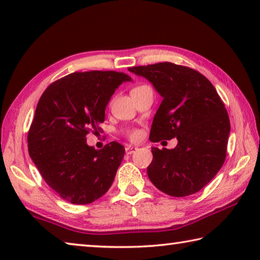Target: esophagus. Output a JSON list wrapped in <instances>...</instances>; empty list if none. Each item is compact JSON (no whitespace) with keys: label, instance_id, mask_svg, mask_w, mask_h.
<instances>
[{"label":"esophagus","instance_id":"esophagus-1","mask_svg":"<svg viewBox=\"0 0 260 260\" xmlns=\"http://www.w3.org/2000/svg\"><path fill=\"white\" fill-rule=\"evenodd\" d=\"M136 150H138V148H136V147H132V146H127L126 147V153H127V155H132V153H134Z\"/></svg>","mask_w":260,"mask_h":260}]
</instances>
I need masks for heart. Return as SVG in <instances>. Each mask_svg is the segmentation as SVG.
I'll return each instance as SVG.
<instances>
[{"label":"heart","mask_w":260,"mask_h":260,"mask_svg":"<svg viewBox=\"0 0 260 260\" xmlns=\"http://www.w3.org/2000/svg\"><path fill=\"white\" fill-rule=\"evenodd\" d=\"M140 87H144V86H140ZM140 87H136V88H140ZM140 135H141V133H140V131H138V129H132V131L127 132V136H128V139L132 140V141L139 140Z\"/></svg>","instance_id":"heart-1"}]
</instances>
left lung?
Returning <instances> with one entry per match:
<instances>
[{
    "label": "left lung",
    "mask_w": 260,
    "mask_h": 260,
    "mask_svg": "<svg viewBox=\"0 0 260 260\" xmlns=\"http://www.w3.org/2000/svg\"><path fill=\"white\" fill-rule=\"evenodd\" d=\"M128 70L148 79L162 98L149 139H178L174 149L151 148L149 179L173 197L200 191L226 159L231 122L225 104L212 83L193 69L164 61Z\"/></svg>",
    "instance_id": "left-lung-1"
}]
</instances>
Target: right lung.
Listing matches in <instances>:
<instances>
[{"mask_svg": "<svg viewBox=\"0 0 260 260\" xmlns=\"http://www.w3.org/2000/svg\"><path fill=\"white\" fill-rule=\"evenodd\" d=\"M131 80L116 71L74 72L52 82L39 100L28 153L48 186L70 203L89 204L111 187L125 148L113 141L96 150L86 136L101 132L110 99Z\"/></svg>", "mask_w": 260, "mask_h": 260, "instance_id": "obj_1", "label": "right lung"}]
</instances>
